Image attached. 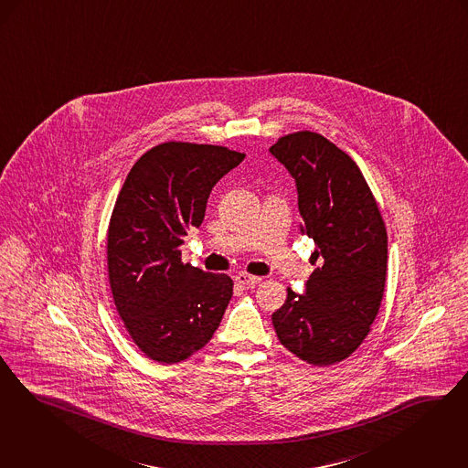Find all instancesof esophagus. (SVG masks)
I'll return each mask as SVG.
<instances>
[{"instance_id": "obj_1", "label": "esophagus", "mask_w": 468, "mask_h": 468, "mask_svg": "<svg viewBox=\"0 0 468 468\" xmlns=\"http://www.w3.org/2000/svg\"><path fill=\"white\" fill-rule=\"evenodd\" d=\"M235 281L239 282V283H242V285L254 287V285H258V283H260L262 279L261 277H254V275H249V273H239V275L235 277Z\"/></svg>"}]
</instances>
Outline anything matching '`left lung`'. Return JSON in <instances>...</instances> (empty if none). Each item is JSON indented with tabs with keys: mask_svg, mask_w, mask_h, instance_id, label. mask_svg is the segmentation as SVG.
Listing matches in <instances>:
<instances>
[{
	"mask_svg": "<svg viewBox=\"0 0 468 468\" xmlns=\"http://www.w3.org/2000/svg\"><path fill=\"white\" fill-rule=\"evenodd\" d=\"M270 151L296 179L301 231L314 239L318 261L304 294L287 287L273 327L291 354L333 366L362 345L379 312L388 260L385 221L360 168L324 135L287 133Z\"/></svg>",
	"mask_w": 468,
	"mask_h": 468,
	"instance_id": "8db88e82",
	"label": "left lung"
}]
</instances>
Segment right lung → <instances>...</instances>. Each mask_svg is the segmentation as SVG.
Returning <instances> with one entry per match:
<instances>
[{
	"label": "right lung",
	"instance_id": "add662e5",
	"mask_svg": "<svg viewBox=\"0 0 468 468\" xmlns=\"http://www.w3.org/2000/svg\"><path fill=\"white\" fill-rule=\"evenodd\" d=\"M243 158L225 146L168 141L133 164L118 193L106 245L112 301L154 362L186 360L225 315L233 281L183 262L179 247L202 225L214 185Z\"/></svg>",
	"mask_w": 468,
	"mask_h": 468
}]
</instances>
